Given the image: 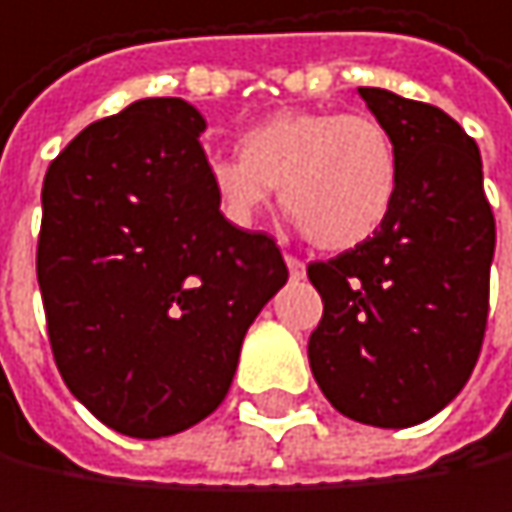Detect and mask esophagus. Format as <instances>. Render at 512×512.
<instances>
[{
  "mask_svg": "<svg viewBox=\"0 0 512 512\" xmlns=\"http://www.w3.org/2000/svg\"><path fill=\"white\" fill-rule=\"evenodd\" d=\"M286 268H289V274H292L295 280H301V277L307 274V265H304L298 256H286Z\"/></svg>",
  "mask_w": 512,
  "mask_h": 512,
  "instance_id": "34e87169",
  "label": "esophagus"
}]
</instances>
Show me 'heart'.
<instances>
[{"label": "heart", "instance_id": "b5f03b06", "mask_svg": "<svg viewBox=\"0 0 512 512\" xmlns=\"http://www.w3.org/2000/svg\"><path fill=\"white\" fill-rule=\"evenodd\" d=\"M220 214L250 229L277 187L301 232L322 250L370 241L399 193V151L379 119L337 110H280L238 136V157H211Z\"/></svg>", "mask_w": 512, "mask_h": 512}]
</instances>
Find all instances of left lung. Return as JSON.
I'll use <instances>...</instances> for the list:
<instances>
[{"instance_id":"1","label":"left lung","mask_w":512,"mask_h":512,"mask_svg":"<svg viewBox=\"0 0 512 512\" xmlns=\"http://www.w3.org/2000/svg\"><path fill=\"white\" fill-rule=\"evenodd\" d=\"M358 95L396 142L399 193L370 241L307 268L325 304L307 355L340 414L405 429L450 405L477 364L495 217L480 148L444 110Z\"/></svg>"}]
</instances>
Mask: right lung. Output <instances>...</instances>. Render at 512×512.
Returning <instances> with one entry per match:
<instances>
[{"instance_id":"add662e5","label":"right lung","mask_w":512,"mask_h":512,"mask_svg":"<svg viewBox=\"0 0 512 512\" xmlns=\"http://www.w3.org/2000/svg\"><path fill=\"white\" fill-rule=\"evenodd\" d=\"M202 113L142 98L50 163L38 286L56 367L110 429L163 438L229 393L241 343L289 280L265 232L211 193Z\"/></svg>"}]
</instances>
